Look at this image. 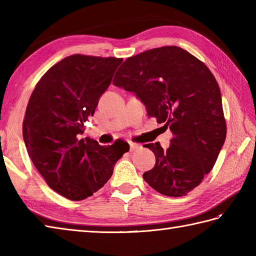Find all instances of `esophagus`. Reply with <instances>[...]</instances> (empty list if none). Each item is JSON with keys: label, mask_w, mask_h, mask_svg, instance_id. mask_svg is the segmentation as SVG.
<instances>
[{"label": "esophagus", "mask_w": 256, "mask_h": 256, "mask_svg": "<svg viewBox=\"0 0 256 256\" xmlns=\"http://www.w3.org/2000/svg\"><path fill=\"white\" fill-rule=\"evenodd\" d=\"M128 144H130V150H131V152H134V150H138V148H140V146L138 144H136V143L130 142Z\"/></svg>", "instance_id": "obj_1"}]
</instances>
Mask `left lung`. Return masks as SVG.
I'll return each mask as SVG.
<instances>
[{"instance_id":"1","label":"left lung","mask_w":256,"mask_h":256,"mask_svg":"<svg viewBox=\"0 0 256 256\" xmlns=\"http://www.w3.org/2000/svg\"><path fill=\"white\" fill-rule=\"evenodd\" d=\"M113 84L134 92L148 116L172 133L166 150L146 144L156 164L144 180L162 194L182 197L199 186L224 144L226 124L221 92L206 64L180 47L164 46L130 57Z\"/></svg>"}]
</instances>
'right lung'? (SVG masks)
<instances>
[{"label": "right lung", "instance_id": "1", "mask_svg": "<svg viewBox=\"0 0 256 256\" xmlns=\"http://www.w3.org/2000/svg\"><path fill=\"white\" fill-rule=\"evenodd\" d=\"M122 62L78 54L66 57L42 76L30 98L23 122L27 153L48 186L64 198L78 201L96 192L130 150L122 140L101 146L78 138Z\"/></svg>", "mask_w": 256, "mask_h": 256}]
</instances>
